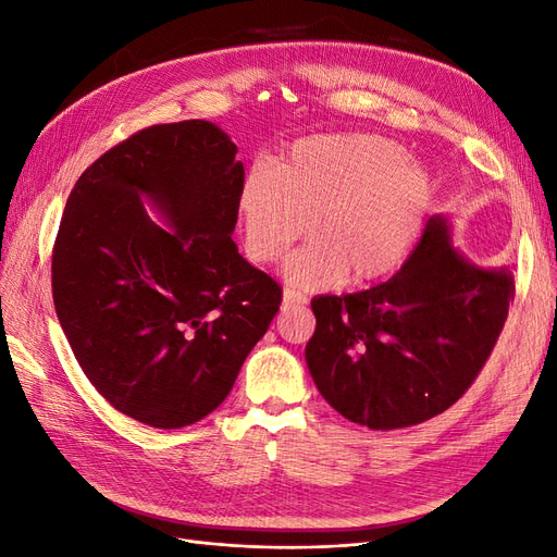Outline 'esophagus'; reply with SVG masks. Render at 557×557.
<instances>
[{
	"label": "esophagus",
	"instance_id": "34e87169",
	"mask_svg": "<svg viewBox=\"0 0 557 557\" xmlns=\"http://www.w3.org/2000/svg\"><path fill=\"white\" fill-rule=\"evenodd\" d=\"M283 305L290 307V305H307V295H301L293 288H285L283 290Z\"/></svg>",
	"mask_w": 557,
	"mask_h": 557
}]
</instances>
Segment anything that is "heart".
Returning <instances> with one entry per match:
<instances>
[{"mask_svg":"<svg viewBox=\"0 0 557 557\" xmlns=\"http://www.w3.org/2000/svg\"><path fill=\"white\" fill-rule=\"evenodd\" d=\"M430 178L401 146L376 134H327L297 141L281 166L252 170L239 193L246 250L276 262L308 232L288 260L299 285L374 281L401 264L423 223Z\"/></svg>","mask_w":557,"mask_h":557,"instance_id":"obj_1","label":"heart"}]
</instances>
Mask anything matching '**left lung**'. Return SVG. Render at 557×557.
I'll list each match as a JSON object with an SVG mask.
<instances>
[{
    "label": "left lung",
    "instance_id": "8db88e82",
    "mask_svg": "<svg viewBox=\"0 0 557 557\" xmlns=\"http://www.w3.org/2000/svg\"><path fill=\"white\" fill-rule=\"evenodd\" d=\"M513 293L507 269L465 262L448 242L446 221L434 215L393 278L311 301L309 372L350 423L372 430L425 423L476 381Z\"/></svg>",
    "mask_w": 557,
    "mask_h": 557
}]
</instances>
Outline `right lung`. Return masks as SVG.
I'll use <instances>...</instances> for the list:
<instances>
[{
    "label": "right lung",
    "instance_id": "right-lung-1",
    "mask_svg": "<svg viewBox=\"0 0 557 557\" xmlns=\"http://www.w3.org/2000/svg\"><path fill=\"white\" fill-rule=\"evenodd\" d=\"M207 121L150 125L76 181L53 244V301L83 374L113 409L160 430L230 395L281 307V285L232 242L244 164ZM171 218L158 228L140 195Z\"/></svg>",
    "mask_w": 557,
    "mask_h": 557
}]
</instances>
